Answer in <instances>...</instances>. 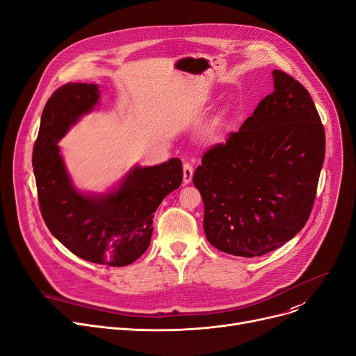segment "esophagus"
<instances>
[{"mask_svg": "<svg viewBox=\"0 0 356 356\" xmlns=\"http://www.w3.org/2000/svg\"><path fill=\"white\" fill-rule=\"evenodd\" d=\"M192 177H193V167L189 163H186L183 165V183L189 184L192 181Z\"/></svg>", "mask_w": 356, "mask_h": 356, "instance_id": "1", "label": "esophagus"}]
</instances>
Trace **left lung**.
<instances>
[{
	"label": "left lung",
	"instance_id": "obj_1",
	"mask_svg": "<svg viewBox=\"0 0 356 356\" xmlns=\"http://www.w3.org/2000/svg\"><path fill=\"white\" fill-rule=\"evenodd\" d=\"M273 79V93L193 175L209 244L238 257L271 252L303 229L325 161V129L310 93L282 70Z\"/></svg>",
	"mask_w": 356,
	"mask_h": 356
}]
</instances>
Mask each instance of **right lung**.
<instances>
[{
	"mask_svg": "<svg viewBox=\"0 0 356 356\" xmlns=\"http://www.w3.org/2000/svg\"><path fill=\"white\" fill-rule=\"evenodd\" d=\"M97 83H66L47 101L33 148L42 216L53 236L74 255L102 266L133 264L148 248L153 218L163 199L183 180L179 159L133 165L105 192L74 186L59 141L97 108Z\"/></svg>",
	"mask_w": 356,
	"mask_h": 356,
	"instance_id": "add662e5",
	"label": "right lung"
}]
</instances>
